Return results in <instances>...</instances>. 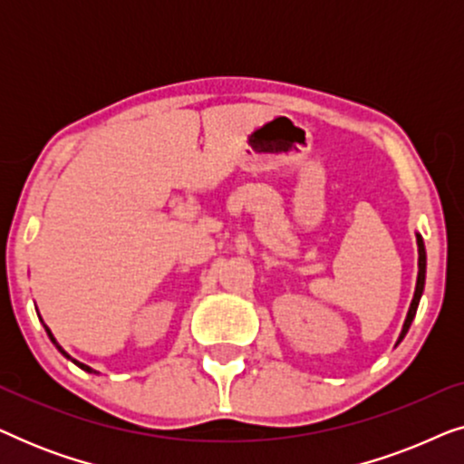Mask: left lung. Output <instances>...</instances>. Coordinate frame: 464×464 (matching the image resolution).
<instances>
[{
    "label": "left lung",
    "instance_id": "left-lung-1",
    "mask_svg": "<svg viewBox=\"0 0 464 464\" xmlns=\"http://www.w3.org/2000/svg\"><path fill=\"white\" fill-rule=\"evenodd\" d=\"M416 243H418V281H416V291H414V300H411V304H410L408 316H405L401 335H399L397 344L405 338V334H408L411 321H414V316H416L418 302H420V295H422V291H424V275H427V251H424V243H422L420 234H416Z\"/></svg>",
    "mask_w": 464,
    "mask_h": 464
}]
</instances>
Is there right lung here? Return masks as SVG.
Returning a JSON list of instances; mask_svg holds the SVG:
<instances>
[{
  "mask_svg": "<svg viewBox=\"0 0 464 464\" xmlns=\"http://www.w3.org/2000/svg\"><path fill=\"white\" fill-rule=\"evenodd\" d=\"M44 327H46V325H44ZM46 334H48V338H50V340H53V344H54L56 348H59V353L63 354V357L72 359V357H69V354H67L65 351H63V348L59 346V342H56V340H54V335H53V332H50V329H48V327H46ZM72 361H73V363H75V365H78V367H82V370H84V372H91V373L94 372V370H91V367H88V365H84V363H80V361H75V359H72Z\"/></svg>",
  "mask_w": 464,
  "mask_h": 464,
  "instance_id": "add662e5",
  "label": "right lung"
}]
</instances>
